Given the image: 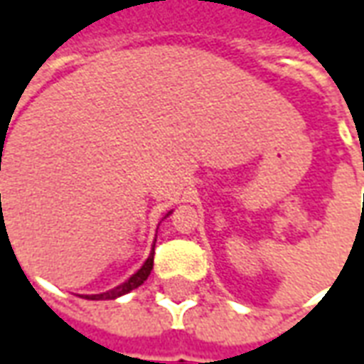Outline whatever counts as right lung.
<instances>
[{
    "label": "right lung",
    "mask_w": 364,
    "mask_h": 364,
    "mask_svg": "<svg viewBox=\"0 0 364 364\" xmlns=\"http://www.w3.org/2000/svg\"><path fill=\"white\" fill-rule=\"evenodd\" d=\"M151 269H153V251H151L149 259L143 263V267H141L139 271H137L135 275H131L123 285L115 287V289H111V291H107V293H101V295H85V299H91V301H105V299H117V296L121 295H127V293H131L133 289H137V287L143 285V283L147 281V277L151 275Z\"/></svg>",
    "instance_id": "add662e5"
}]
</instances>
